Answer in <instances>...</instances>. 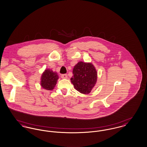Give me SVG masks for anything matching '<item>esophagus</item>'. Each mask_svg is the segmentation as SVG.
<instances>
[{
  "label": "esophagus",
  "mask_w": 147,
  "mask_h": 147,
  "mask_svg": "<svg viewBox=\"0 0 147 147\" xmlns=\"http://www.w3.org/2000/svg\"><path fill=\"white\" fill-rule=\"evenodd\" d=\"M61 77L62 78H67V74H62Z\"/></svg>",
  "instance_id": "obj_1"
}]
</instances>
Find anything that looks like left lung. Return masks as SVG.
Instances as JSON below:
<instances>
[{
    "mask_svg": "<svg viewBox=\"0 0 147 147\" xmlns=\"http://www.w3.org/2000/svg\"><path fill=\"white\" fill-rule=\"evenodd\" d=\"M73 76L71 78L75 88L80 92H91L97 81V71L91 63L78 62L73 69Z\"/></svg>",
    "mask_w": 147,
    "mask_h": 147,
    "instance_id": "8db88e82",
    "label": "left lung"
}]
</instances>
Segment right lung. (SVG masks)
Returning a JSON list of instances; mask_svg holds the SVG:
<instances>
[{
	"label": "right lung",
	"instance_id": "right-lung-1",
	"mask_svg": "<svg viewBox=\"0 0 147 147\" xmlns=\"http://www.w3.org/2000/svg\"><path fill=\"white\" fill-rule=\"evenodd\" d=\"M59 76L56 72L47 69L43 72L41 78V86L47 90H53L56 84Z\"/></svg>",
	"mask_w": 147,
	"mask_h": 147
}]
</instances>
